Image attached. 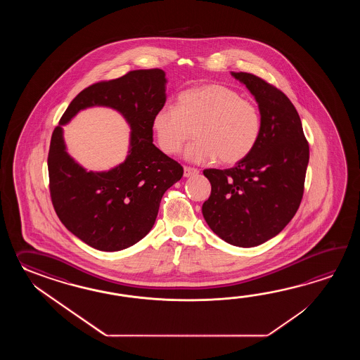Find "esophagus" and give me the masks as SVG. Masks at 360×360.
I'll list each match as a JSON object with an SVG mask.
<instances>
[{
    "instance_id": "obj_1",
    "label": "esophagus",
    "mask_w": 360,
    "mask_h": 360,
    "mask_svg": "<svg viewBox=\"0 0 360 360\" xmlns=\"http://www.w3.org/2000/svg\"><path fill=\"white\" fill-rule=\"evenodd\" d=\"M199 171L197 169H193V167H184V176L191 177L198 175Z\"/></svg>"
}]
</instances>
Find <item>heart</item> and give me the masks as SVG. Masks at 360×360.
I'll use <instances>...</instances> for the list:
<instances>
[{
    "label": "heart",
    "instance_id": "obj_1",
    "mask_svg": "<svg viewBox=\"0 0 360 360\" xmlns=\"http://www.w3.org/2000/svg\"><path fill=\"white\" fill-rule=\"evenodd\" d=\"M157 146L167 155L177 154L191 138L185 158L225 166L245 160L260 140L259 108L222 84H202L180 92L176 107L163 105L152 118Z\"/></svg>",
    "mask_w": 360,
    "mask_h": 360
}]
</instances>
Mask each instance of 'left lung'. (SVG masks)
Masks as SVG:
<instances>
[{
    "label": "left lung",
    "instance_id": "1",
    "mask_svg": "<svg viewBox=\"0 0 360 360\" xmlns=\"http://www.w3.org/2000/svg\"><path fill=\"white\" fill-rule=\"evenodd\" d=\"M231 76L252 94L262 130L252 153L233 169L203 171L211 195L202 214L217 237L248 248L278 236L297 212L309 144L299 113L283 92L250 73Z\"/></svg>",
    "mask_w": 360,
    "mask_h": 360
}]
</instances>
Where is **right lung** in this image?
<instances>
[{"mask_svg": "<svg viewBox=\"0 0 360 360\" xmlns=\"http://www.w3.org/2000/svg\"><path fill=\"white\" fill-rule=\"evenodd\" d=\"M162 69L132 70L79 92L55 127L47 158L50 194L64 226L95 250L129 248L153 228L162 195L184 169L153 144L152 118L166 103ZM117 110L131 127L128 155L108 172H87L66 150L62 126L81 110Z\"/></svg>", "mask_w": 360, "mask_h": 360, "instance_id": "obj_1", "label": "right lung"}]
</instances>
